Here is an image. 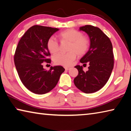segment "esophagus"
Listing matches in <instances>:
<instances>
[{"instance_id": "34e87169", "label": "esophagus", "mask_w": 131, "mask_h": 131, "mask_svg": "<svg viewBox=\"0 0 131 131\" xmlns=\"http://www.w3.org/2000/svg\"><path fill=\"white\" fill-rule=\"evenodd\" d=\"M65 70H68L69 69H70V68L69 67H65Z\"/></svg>"}]
</instances>
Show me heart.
<instances>
[{
    "label": "heart",
    "instance_id": "obj_1",
    "mask_svg": "<svg viewBox=\"0 0 131 131\" xmlns=\"http://www.w3.org/2000/svg\"><path fill=\"white\" fill-rule=\"evenodd\" d=\"M61 42H68L67 53H59L53 58L54 63L58 65L69 66L76 58L77 54L80 57L87 54L90 46V41L87 36L82 32L73 29L62 31L57 35ZM47 48L51 54H55L59 50V43L56 39L51 37L46 43Z\"/></svg>",
    "mask_w": 131,
    "mask_h": 131
}]
</instances>
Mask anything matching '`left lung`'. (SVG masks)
Listing matches in <instances>:
<instances>
[{
  "label": "left lung",
  "mask_w": 131,
  "mask_h": 131,
  "mask_svg": "<svg viewBox=\"0 0 131 131\" xmlns=\"http://www.w3.org/2000/svg\"><path fill=\"white\" fill-rule=\"evenodd\" d=\"M88 34L90 47L87 54L80 59V62H88V70L84 72L83 66L77 65L79 74L74 79L76 87L86 94L101 90L107 83L114 66L113 46L110 39L100 29L92 25L80 28Z\"/></svg>",
  "instance_id": "obj_1"
}]
</instances>
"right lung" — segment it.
<instances>
[{
  "mask_svg": "<svg viewBox=\"0 0 131 131\" xmlns=\"http://www.w3.org/2000/svg\"><path fill=\"white\" fill-rule=\"evenodd\" d=\"M59 29L34 25L21 37L15 50V68L24 86L36 94H46L54 88L65 71L62 66H51L47 71L43 68L44 62L51 63L47 58L50 53L46 46L47 40Z\"/></svg>",
  "mask_w": 131,
  "mask_h": 131,
  "instance_id": "obj_1",
  "label": "right lung"
}]
</instances>
